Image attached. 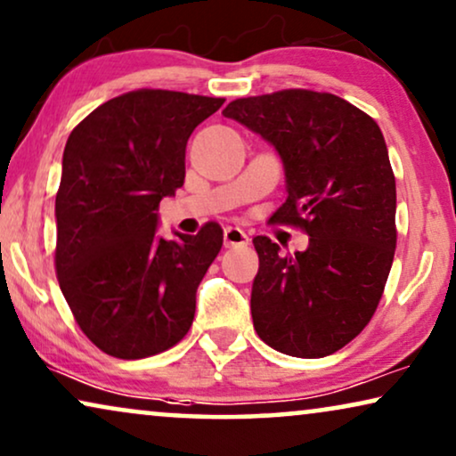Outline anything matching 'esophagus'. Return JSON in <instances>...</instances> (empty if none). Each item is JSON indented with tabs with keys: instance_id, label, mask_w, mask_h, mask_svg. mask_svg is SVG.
Wrapping results in <instances>:
<instances>
[{
	"instance_id": "1",
	"label": "esophagus",
	"mask_w": 456,
	"mask_h": 456,
	"mask_svg": "<svg viewBox=\"0 0 456 456\" xmlns=\"http://www.w3.org/2000/svg\"><path fill=\"white\" fill-rule=\"evenodd\" d=\"M224 248H244L248 246V235L240 227H227L223 233Z\"/></svg>"
}]
</instances>
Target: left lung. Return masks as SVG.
Listing matches in <instances>:
<instances>
[{"instance_id":"8db88e82","label":"left lung","mask_w":456,"mask_h":456,"mask_svg":"<svg viewBox=\"0 0 456 456\" xmlns=\"http://www.w3.org/2000/svg\"><path fill=\"white\" fill-rule=\"evenodd\" d=\"M227 118L275 145L288 198L273 221L308 238L294 256L258 235L252 321L271 348L300 359L333 354L365 330L396 250V179L378 123L313 89L233 100Z\"/></svg>"}]
</instances>
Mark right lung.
Wrapping results in <instances>:
<instances>
[{
	"instance_id": "right-lung-1",
	"label": "right lung",
	"mask_w": 456,
	"mask_h": 456,
	"mask_svg": "<svg viewBox=\"0 0 456 456\" xmlns=\"http://www.w3.org/2000/svg\"><path fill=\"white\" fill-rule=\"evenodd\" d=\"M223 97L137 89L112 97L69 135L56 193V275L97 348L133 361L190 331L196 289L223 229L158 238V204L185 179V145Z\"/></svg>"
}]
</instances>
